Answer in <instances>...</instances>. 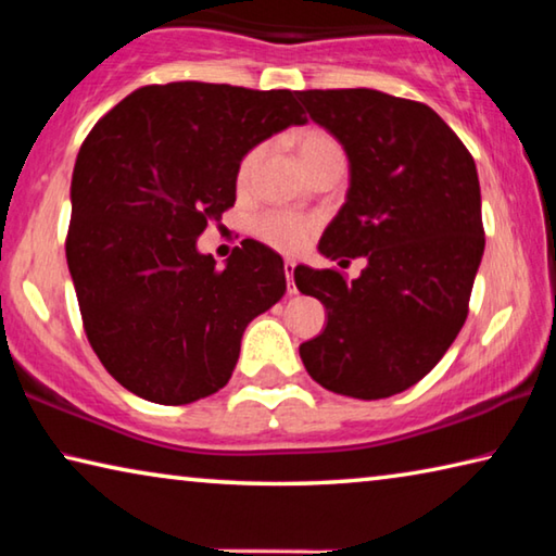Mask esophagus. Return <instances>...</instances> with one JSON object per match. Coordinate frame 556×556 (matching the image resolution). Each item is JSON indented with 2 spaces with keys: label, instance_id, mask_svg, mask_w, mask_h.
<instances>
[{
  "label": "esophagus",
  "instance_id": "34e87169",
  "mask_svg": "<svg viewBox=\"0 0 556 556\" xmlns=\"http://www.w3.org/2000/svg\"><path fill=\"white\" fill-rule=\"evenodd\" d=\"M294 262H285V275H287V291L289 294H296V287H294Z\"/></svg>",
  "mask_w": 556,
  "mask_h": 556
}]
</instances>
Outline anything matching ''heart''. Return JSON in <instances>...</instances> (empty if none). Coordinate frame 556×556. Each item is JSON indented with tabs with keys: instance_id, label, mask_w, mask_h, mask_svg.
<instances>
[{
	"instance_id": "heart-1",
	"label": "heart",
	"mask_w": 556,
	"mask_h": 556,
	"mask_svg": "<svg viewBox=\"0 0 556 556\" xmlns=\"http://www.w3.org/2000/svg\"><path fill=\"white\" fill-rule=\"evenodd\" d=\"M294 149H296V159L299 166L304 168V174H312L316 166H321L328 159L343 156V147L338 139L331 135V131L318 129V127H306L301 129L294 137ZM265 156V147L257 144L248 149L242 154L238 172H235V184L238 188H248L252 176H255L257 166ZM252 230H255L257 238L262 242H267L269 248L281 250V252H301L312 240V235L316 230V223L306 215H296V213H285V211H265L260 213L255 223H252Z\"/></svg>"
}]
</instances>
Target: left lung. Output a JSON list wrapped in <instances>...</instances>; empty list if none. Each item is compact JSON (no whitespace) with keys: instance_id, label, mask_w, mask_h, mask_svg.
Returning <instances> with one entry per match:
<instances>
[{"instance_id":"8db88e82","label":"left lung","mask_w":556,"mask_h":556,"mask_svg":"<svg viewBox=\"0 0 556 556\" xmlns=\"http://www.w3.org/2000/svg\"><path fill=\"white\" fill-rule=\"evenodd\" d=\"M296 96L351 162L348 201L318 250L368 260L353 281L336 267L294 269L296 289L328 312L299 355L326 390L390 397L425 378L466 324L485 248L476 162L425 102L368 88Z\"/></svg>"}]
</instances>
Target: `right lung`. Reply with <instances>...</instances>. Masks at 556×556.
<instances>
[{"mask_svg": "<svg viewBox=\"0 0 556 556\" xmlns=\"http://www.w3.org/2000/svg\"><path fill=\"white\" fill-rule=\"evenodd\" d=\"M304 122L291 90L181 80L135 90L90 129L65 257L88 341L122 388L188 404L228 384L244 328L285 296V262L242 240L218 269L195 238L232 208L242 154Z\"/></svg>", "mask_w": 556, "mask_h": 556, "instance_id": "right-lung-1", "label": "right lung"}]
</instances>
